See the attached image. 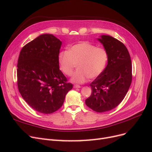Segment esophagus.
<instances>
[{"mask_svg": "<svg viewBox=\"0 0 152 152\" xmlns=\"http://www.w3.org/2000/svg\"><path fill=\"white\" fill-rule=\"evenodd\" d=\"M73 87L74 88H80L81 86L80 85H78V84H75L74 86H73Z\"/></svg>", "mask_w": 152, "mask_h": 152, "instance_id": "34e87169", "label": "esophagus"}]
</instances>
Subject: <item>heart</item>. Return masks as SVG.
I'll return each instance as SVG.
<instances>
[{
    "label": "heart",
    "mask_w": 152,
    "mask_h": 152,
    "mask_svg": "<svg viewBox=\"0 0 152 152\" xmlns=\"http://www.w3.org/2000/svg\"><path fill=\"white\" fill-rule=\"evenodd\" d=\"M108 61L107 50L87 42L73 45L68 50L59 53L58 56L59 68L67 76L72 75L78 64L79 69L73 74L72 81L80 84L89 78L94 79L99 76L104 70Z\"/></svg>",
    "instance_id": "b5f03b06"
}]
</instances>
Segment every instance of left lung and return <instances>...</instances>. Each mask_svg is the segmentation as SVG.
I'll list each match as a JSON object with an SVG mask.
<instances>
[{
	"mask_svg": "<svg viewBox=\"0 0 152 152\" xmlns=\"http://www.w3.org/2000/svg\"><path fill=\"white\" fill-rule=\"evenodd\" d=\"M98 40L108 52V65L90 84L92 94L86 104L102 113L117 107L125 98L132 82V63L127 48L121 41L109 35H102Z\"/></svg>",
	"mask_w": 152,
	"mask_h": 152,
	"instance_id": "8db88e82",
	"label": "left lung"
}]
</instances>
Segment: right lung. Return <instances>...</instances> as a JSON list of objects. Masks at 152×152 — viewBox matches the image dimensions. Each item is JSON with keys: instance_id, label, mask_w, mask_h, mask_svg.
<instances>
[{"instance_id": "add662e5", "label": "right lung", "mask_w": 152, "mask_h": 152, "mask_svg": "<svg viewBox=\"0 0 152 152\" xmlns=\"http://www.w3.org/2000/svg\"><path fill=\"white\" fill-rule=\"evenodd\" d=\"M61 42L52 34H43L21 50L17 64L18 90L34 110L45 114L60 108L73 84L59 69Z\"/></svg>"}]
</instances>
